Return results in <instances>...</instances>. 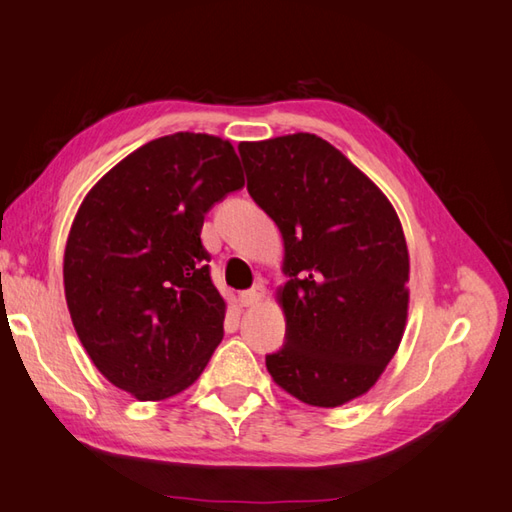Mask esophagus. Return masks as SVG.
Returning <instances> with one entry per match:
<instances>
[{
	"label": "esophagus",
	"instance_id": "1",
	"mask_svg": "<svg viewBox=\"0 0 512 512\" xmlns=\"http://www.w3.org/2000/svg\"><path fill=\"white\" fill-rule=\"evenodd\" d=\"M264 297H266V288L262 284H257V286L250 288V291L241 293V304H244V306H257V304L264 302Z\"/></svg>",
	"mask_w": 512,
	"mask_h": 512
}]
</instances>
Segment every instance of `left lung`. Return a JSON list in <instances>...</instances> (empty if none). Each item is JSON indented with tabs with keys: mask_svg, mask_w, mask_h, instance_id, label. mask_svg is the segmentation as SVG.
Wrapping results in <instances>:
<instances>
[{
	"mask_svg": "<svg viewBox=\"0 0 512 512\" xmlns=\"http://www.w3.org/2000/svg\"><path fill=\"white\" fill-rule=\"evenodd\" d=\"M248 192L284 239L286 345L266 369L286 394L340 407L367 394L401 345L410 253L383 190L306 132L239 143Z\"/></svg>",
	"mask_w": 512,
	"mask_h": 512,
	"instance_id": "8db88e82",
	"label": "left lung"
}]
</instances>
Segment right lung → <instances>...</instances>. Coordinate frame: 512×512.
Instances as JSON below:
<instances>
[{"label":"right lung","mask_w":512,"mask_h":512,"mask_svg":"<svg viewBox=\"0 0 512 512\" xmlns=\"http://www.w3.org/2000/svg\"><path fill=\"white\" fill-rule=\"evenodd\" d=\"M244 183L230 141L176 132L125 156L80 203L62 268L73 329L100 374L138 401L188 389L224 338L201 228Z\"/></svg>","instance_id":"1"}]
</instances>
